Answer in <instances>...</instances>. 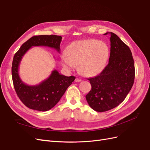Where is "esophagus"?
I'll return each mask as SVG.
<instances>
[{"mask_svg":"<svg viewBox=\"0 0 150 150\" xmlns=\"http://www.w3.org/2000/svg\"><path fill=\"white\" fill-rule=\"evenodd\" d=\"M81 81V79H79V78H76L75 79V82L76 83H79Z\"/></svg>","mask_w":150,"mask_h":150,"instance_id":"1","label":"esophagus"}]
</instances>
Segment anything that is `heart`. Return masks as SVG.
I'll use <instances>...</instances> for the list:
<instances>
[{"instance_id": "heart-1", "label": "heart", "mask_w": 150, "mask_h": 150, "mask_svg": "<svg viewBox=\"0 0 150 150\" xmlns=\"http://www.w3.org/2000/svg\"><path fill=\"white\" fill-rule=\"evenodd\" d=\"M110 49L106 42L94 39H81L72 42L61 56V64L72 71L78 66L81 74L91 77L104 69L108 62Z\"/></svg>"}]
</instances>
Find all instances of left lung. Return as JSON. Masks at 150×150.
Wrapping results in <instances>:
<instances>
[{"label":"left lung","instance_id":"8db88e82","mask_svg":"<svg viewBox=\"0 0 150 150\" xmlns=\"http://www.w3.org/2000/svg\"><path fill=\"white\" fill-rule=\"evenodd\" d=\"M111 35L108 64L98 76L88 80L91 89L86 96L90 107L104 112L117 106L125 100L134 83L135 69L129 47L116 34Z\"/></svg>","mask_w":150,"mask_h":150}]
</instances>
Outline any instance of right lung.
Masks as SVG:
<instances>
[{
	"instance_id": "1",
	"label": "right lung",
	"mask_w": 150,
	"mask_h": 150,
	"mask_svg": "<svg viewBox=\"0 0 150 150\" xmlns=\"http://www.w3.org/2000/svg\"><path fill=\"white\" fill-rule=\"evenodd\" d=\"M62 37L56 35H35L22 45L14 55L12 66V76L14 89L21 101L32 110L46 111L59 101L67 88L73 82L74 76H65L57 70L52 71L48 78L39 84L29 86L20 78L19 68L21 61L29 49L34 46L54 48L59 53Z\"/></svg>"
}]
</instances>
